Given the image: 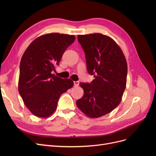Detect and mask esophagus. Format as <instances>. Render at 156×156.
Segmentation results:
<instances>
[{
	"label": "esophagus",
	"instance_id": "34e87169",
	"mask_svg": "<svg viewBox=\"0 0 156 156\" xmlns=\"http://www.w3.org/2000/svg\"><path fill=\"white\" fill-rule=\"evenodd\" d=\"M73 83H74V87H77V86H79V81H74Z\"/></svg>",
	"mask_w": 156,
	"mask_h": 156
}]
</instances>
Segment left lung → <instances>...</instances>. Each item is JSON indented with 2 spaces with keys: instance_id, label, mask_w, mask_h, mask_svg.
I'll return each instance as SVG.
<instances>
[{
  "instance_id": "8db88e82",
  "label": "left lung",
  "mask_w": 156,
  "mask_h": 156,
  "mask_svg": "<svg viewBox=\"0 0 156 156\" xmlns=\"http://www.w3.org/2000/svg\"><path fill=\"white\" fill-rule=\"evenodd\" d=\"M85 53L88 72L95 77L90 83H80L83 96L78 108L90 118L107 115L120 104L127 81L125 56L115 41L100 33L78 35Z\"/></svg>"
}]
</instances>
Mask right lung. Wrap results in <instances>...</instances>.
<instances>
[{"label":"right lung","instance_id":"add662e5","mask_svg":"<svg viewBox=\"0 0 156 156\" xmlns=\"http://www.w3.org/2000/svg\"><path fill=\"white\" fill-rule=\"evenodd\" d=\"M75 39L73 35L46 34L36 38L23 54L18 90L25 106L36 116H50L56 109L60 96L73 87L72 80L51 72Z\"/></svg>","mask_w":156,"mask_h":156}]
</instances>
